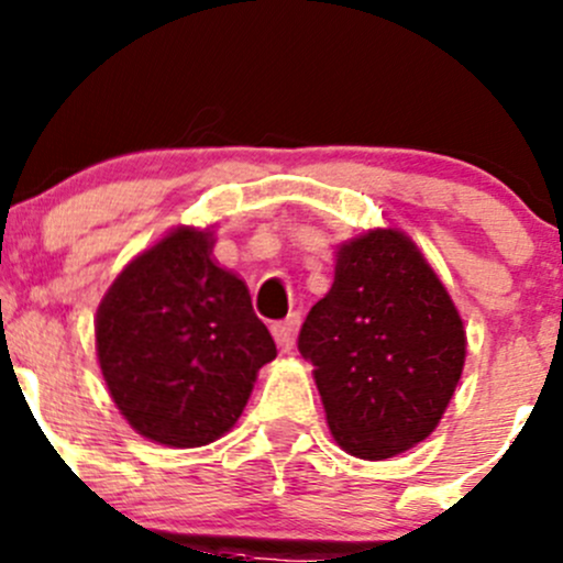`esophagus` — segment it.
Listing matches in <instances>:
<instances>
[{"label":"esophagus","mask_w":563,"mask_h":563,"mask_svg":"<svg viewBox=\"0 0 563 563\" xmlns=\"http://www.w3.org/2000/svg\"><path fill=\"white\" fill-rule=\"evenodd\" d=\"M299 312L288 314L286 320H280V323L272 325V336H275L277 347H280V352H291L294 344H296V333H299Z\"/></svg>","instance_id":"esophagus-1"}]
</instances>
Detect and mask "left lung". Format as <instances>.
I'll return each mask as SVG.
<instances>
[{
  "label": "left lung",
  "instance_id": "8db88e82",
  "mask_svg": "<svg viewBox=\"0 0 563 563\" xmlns=\"http://www.w3.org/2000/svg\"><path fill=\"white\" fill-rule=\"evenodd\" d=\"M333 441L361 460H390L441 422L465 366L452 296L398 230L339 245L331 291L299 331Z\"/></svg>",
  "mask_w": 563,
  "mask_h": 563
}]
</instances>
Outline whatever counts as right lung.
Masks as SVG:
<instances>
[{
  "label": "right lung",
  "instance_id": "obj_1",
  "mask_svg": "<svg viewBox=\"0 0 563 563\" xmlns=\"http://www.w3.org/2000/svg\"><path fill=\"white\" fill-rule=\"evenodd\" d=\"M211 230L178 227L111 283L96 350L135 432L195 449L234 428L258 368L277 355L249 286L213 262Z\"/></svg>",
  "mask_w": 563,
  "mask_h": 563
}]
</instances>
